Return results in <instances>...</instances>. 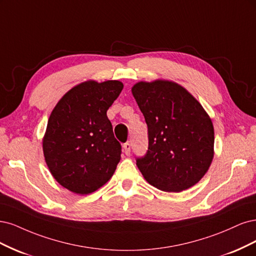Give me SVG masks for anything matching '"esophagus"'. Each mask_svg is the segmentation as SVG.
<instances>
[{
  "instance_id": "esophagus-1",
  "label": "esophagus",
  "mask_w": 256,
  "mask_h": 256,
  "mask_svg": "<svg viewBox=\"0 0 256 256\" xmlns=\"http://www.w3.org/2000/svg\"><path fill=\"white\" fill-rule=\"evenodd\" d=\"M123 151H124V153L126 155H130V142H126L124 144H123Z\"/></svg>"
}]
</instances>
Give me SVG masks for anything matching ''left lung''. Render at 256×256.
<instances>
[{
  "label": "left lung",
  "mask_w": 256,
  "mask_h": 256,
  "mask_svg": "<svg viewBox=\"0 0 256 256\" xmlns=\"http://www.w3.org/2000/svg\"><path fill=\"white\" fill-rule=\"evenodd\" d=\"M132 94L148 126L149 148L136 160L146 182L168 192L196 185L214 158L215 133L208 112L171 80L139 82Z\"/></svg>",
  "instance_id": "1"
}]
</instances>
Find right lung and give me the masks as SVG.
Instances as JSON below:
<instances>
[{"label": "right lung", "instance_id": "add662e5", "mask_svg": "<svg viewBox=\"0 0 256 256\" xmlns=\"http://www.w3.org/2000/svg\"><path fill=\"white\" fill-rule=\"evenodd\" d=\"M119 80H87L66 94L48 118L42 140L53 178L68 190L88 194L108 182L121 158L106 112L119 96Z\"/></svg>", "mask_w": 256, "mask_h": 256}]
</instances>
